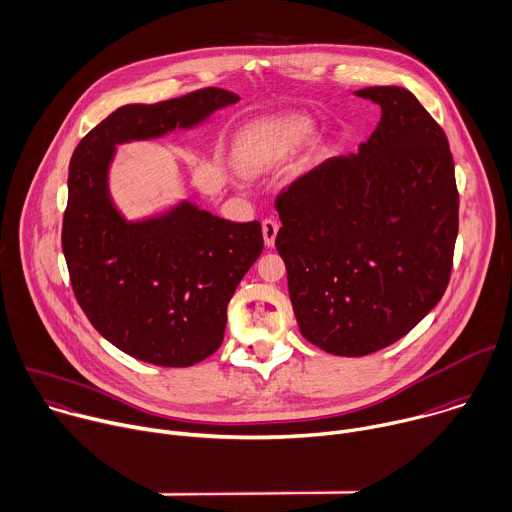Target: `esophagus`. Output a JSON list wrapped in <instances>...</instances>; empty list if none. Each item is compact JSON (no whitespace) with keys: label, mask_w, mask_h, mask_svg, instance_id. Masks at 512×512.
Wrapping results in <instances>:
<instances>
[{"label":"esophagus","mask_w":512,"mask_h":512,"mask_svg":"<svg viewBox=\"0 0 512 512\" xmlns=\"http://www.w3.org/2000/svg\"><path fill=\"white\" fill-rule=\"evenodd\" d=\"M262 234H264V244L270 248L274 246V240H276V234H278V224L274 220H264L262 222Z\"/></svg>","instance_id":"1"}]
</instances>
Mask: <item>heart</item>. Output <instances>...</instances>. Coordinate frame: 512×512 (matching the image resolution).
Here are the masks:
<instances>
[{"mask_svg":"<svg viewBox=\"0 0 512 512\" xmlns=\"http://www.w3.org/2000/svg\"><path fill=\"white\" fill-rule=\"evenodd\" d=\"M313 133V123L284 115L250 127L238 143V161L248 171H262L292 155Z\"/></svg>","mask_w":512,"mask_h":512,"instance_id":"b5f03b06","label":"heart"}]
</instances>
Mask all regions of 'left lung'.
Here are the masks:
<instances>
[{
	"label": "left lung",
	"instance_id": "obj_1",
	"mask_svg": "<svg viewBox=\"0 0 512 512\" xmlns=\"http://www.w3.org/2000/svg\"><path fill=\"white\" fill-rule=\"evenodd\" d=\"M355 94L381 107L367 143L276 197V250L298 329L341 357L399 341L434 309L458 236L454 159L442 127L401 86Z\"/></svg>",
	"mask_w": 512,
	"mask_h": 512
}]
</instances>
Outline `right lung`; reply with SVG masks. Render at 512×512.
Wrapping results in <instances>:
<instances>
[{
  "label": "right lung",
  "mask_w": 512,
  "mask_h": 512,
  "mask_svg": "<svg viewBox=\"0 0 512 512\" xmlns=\"http://www.w3.org/2000/svg\"><path fill=\"white\" fill-rule=\"evenodd\" d=\"M240 96L201 88L155 105H125L74 149L62 250L92 327L127 355L189 367L224 341L228 302L264 248L260 222L222 220L189 201L127 222L109 195L115 145L193 127Z\"/></svg>",
  "instance_id": "1"
}]
</instances>
